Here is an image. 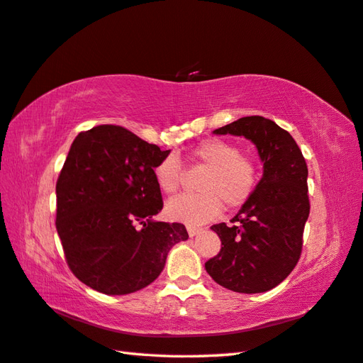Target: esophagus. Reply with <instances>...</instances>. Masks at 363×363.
Segmentation results:
<instances>
[{"mask_svg":"<svg viewBox=\"0 0 363 363\" xmlns=\"http://www.w3.org/2000/svg\"><path fill=\"white\" fill-rule=\"evenodd\" d=\"M200 231H202V230H200V228H197V227H191V225H189V227H188V235H189L191 238H194V236H197Z\"/></svg>","mask_w":363,"mask_h":363,"instance_id":"esophagus-1","label":"esophagus"}]
</instances>
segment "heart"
Here are the masks:
<instances>
[{"label":"heart","mask_w":363,"mask_h":363,"mask_svg":"<svg viewBox=\"0 0 363 363\" xmlns=\"http://www.w3.org/2000/svg\"><path fill=\"white\" fill-rule=\"evenodd\" d=\"M191 157L208 171L199 183V194L179 196L164 206L167 219L189 225L213 220L222 211L247 203L257 183V171L252 160L240 155L236 144L223 140H205L192 147ZM183 167L177 155L160 160L154 167L157 186L164 194H175L180 188Z\"/></svg>","instance_id":"1"}]
</instances>
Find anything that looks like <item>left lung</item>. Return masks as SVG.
Instances as JSON below:
<instances>
[{
	"instance_id": "obj_1",
	"label": "left lung",
	"mask_w": 363,
	"mask_h": 363,
	"mask_svg": "<svg viewBox=\"0 0 363 363\" xmlns=\"http://www.w3.org/2000/svg\"><path fill=\"white\" fill-rule=\"evenodd\" d=\"M213 133L252 141L262 161V179L233 217L235 225L211 227L222 248L205 269L228 291L267 292L283 283L300 259L311 209L308 164L292 135L264 116L240 118Z\"/></svg>"
}]
</instances>
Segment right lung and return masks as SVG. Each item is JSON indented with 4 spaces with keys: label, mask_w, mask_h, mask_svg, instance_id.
Instances as JSON below:
<instances>
[{
    "label": "right lung",
    "mask_w": 363,
    "mask_h": 363,
    "mask_svg": "<svg viewBox=\"0 0 363 363\" xmlns=\"http://www.w3.org/2000/svg\"><path fill=\"white\" fill-rule=\"evenodd\" d=\"M169 152L110 124L72 141L55 184V228L68 267L88 287L141 291L163 272L169 250L189 238L183 223L152 219L163 208L154 167Z\"/></svg>",
    "instance_id": "1"
}]
</instances>
